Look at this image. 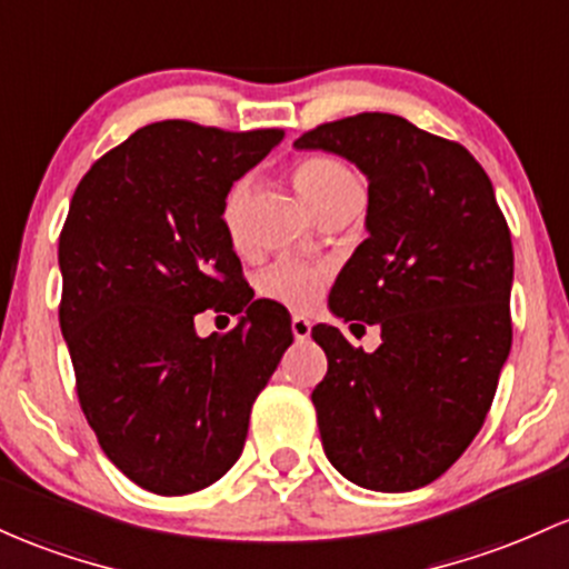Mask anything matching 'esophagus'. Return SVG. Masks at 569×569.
Here are the masks:
<instances>
[{"label":"esophagus","mask_w":569,"mask_h":569,"mask_svg":"<svg viewBox=\"0 0 569 569\" xmlns=\"http://www.w3.org/2000/svg\"><path fill=\"white\" fill-rule=\"evenodd\" d=\"M291 332H295L297 340H308L310 337V321L305 316L291 318Z\"/></svg>","instance_id":"34e87169"}]
</instances>
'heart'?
<instances>
[{
  "label": "heart",
  "instance_id": "heart-1",
  "mask_svg": "<svg viewBox=\"0 0 569 569\" xmlns=\"http://www.w3.org/2000/svg\"><path fill=\"white\" fill-rule=\"evenodd\" d=\"M295 180L316 213H323L329 204L361 191L356 174L342 161L329 159V156H310V159L299 161ZM248 193H251V178H240L229 186L227 197H223L221 221L234 242H240L242 210H246ZM323 283H327V270L323 267L305 264V261L295 259H280L261 272L259 291L261 297L274 299V302L286 305L291 310H308L321 297Z\"/></svg>",
  "mask_w": 569,
  "mask_h": 569
}]
</instances>
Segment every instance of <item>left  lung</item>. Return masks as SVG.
Masks as SVG:
<instances>
[{
    "instance_id": "obj_1",
    "label": "left lung",
    "mask_w": 569,
    "mask_h": 569,
    "mask_svg": "<svg viewBox=\"0 0 569 569\" xmlns=\"http://www.w3.org/2000/svg\"><path fill=\"white\" fill-rule=\"evenodd\" d=\"M367 174V237L329 310L380 327L372 353L318 323L327 376L313 389L323 451L372 491H413L483 427L508 361L513 242L495 186L465 146L391 112L321 123L295 142Z\"/></svg>"
}]
</instances>
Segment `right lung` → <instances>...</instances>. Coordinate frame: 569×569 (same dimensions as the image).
<instances>
[{"label":"right lung","mask_w":569,"mask_h":569,"mask_svg":"<svg viewBox=\"0 0 569 569\" xmlns=\"http://www.w3.org/2000/svg\"><path fill=\"white\" fill-rule=\"evenodd\" d=\"M280 140L159 121L74 189L59 323L80 408L112 465L153 495H191L240 459L253 399L295 340L283 305L253 299L221 221L229 186ZM204 309L241 321L199 338Z\"/></svg>","instance_id":"1"}]
</instances>
